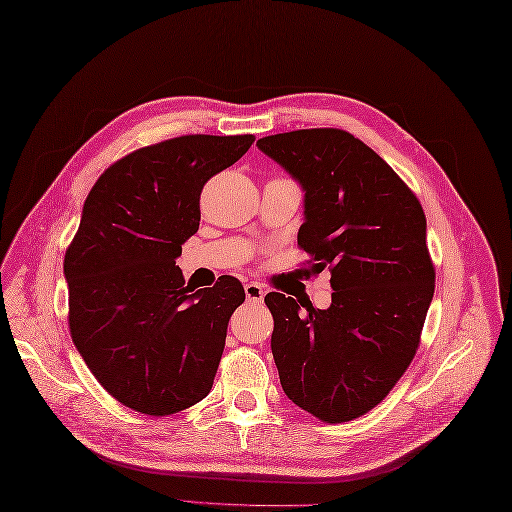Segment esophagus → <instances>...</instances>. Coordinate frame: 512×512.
I'll return each instance as SVG.
<instances>
[{"label":"esophagus","instance_id":"1","mask_svg":"<svg viewBox=\"0 0 512 512\" xmlns=\"http://www.w3.org/2000/svg\"><path fill=\"white\" fill-rule=\"evenodd\" d=\"M246 300L248 302H262V298H264V289H262V285H258V283H246Z\"/></svg>","mask_w":512,"mask_h":512}]
</instances>
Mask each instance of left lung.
<instances>
[{"label":"left lung","instance_id":"obj_1","mask_svg":"<svg viewBox=\"0 0 512 512\" xmlns=\"http://www.w3.org/2000/svg\"><path fill=\"white\" fill-rule=\"evenodd\" d=\"M304 191L300 248L329 269L321 310L271 291V350L285 396L327 423L377 406L408 369L433 300L425 212L381 156L339 129L256 141Z\"/></svg>","mask_w":512,"mask_h":512}]
</instances>
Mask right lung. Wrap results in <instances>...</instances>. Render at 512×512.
<instances>
[{
    "label": "right lung",
    "mask_w": 512,
    "mask_h": 512,
    "mask_svg": "<svg viewBox=\"0 0 512 512\" xmlns=\"http://www.w3.org/2000/svg\"><path fill=\"white\" fill-rule=\"evenodd\" d=\"M254 135H185L114 162L85 200L64 256L72 342L106 392L164 417L208 396L227 323L246 300L235 277L185 287L177 266L200 229L204 183Z\"/></svg>",
    "instance_id": "right-lung-1"
}]
</instances>
